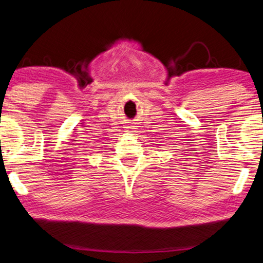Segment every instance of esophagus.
I'll list each match as a JSON object with an SVG mask.
<instances>
[{"mask_svg": "<svg viewBox=\"0 0 263 263\" xmlns=\"http://www.w3.org/2000/svg\"><path fill=\"white\" fill-rule=\"evenodd\" d=\"M135 127L134 125H128V127H125V132L127 133H130V134H133V133H135Z\"/></svg>", "mask_w": 263, "mask_h": 263, "instance_id": "obj_1", "label": "esophagus"}]
</instances>
